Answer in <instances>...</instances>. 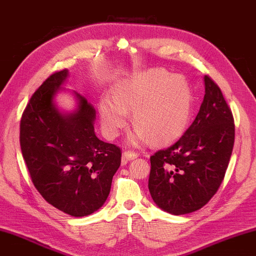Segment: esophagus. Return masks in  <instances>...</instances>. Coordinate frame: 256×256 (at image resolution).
Masks as SVG:
<instances>
[{
  "instance_id": "34e87169",
  "label": "esophagus",
  "mask_w": 256,
  "mask_h": 256,
  "mask_svg": "<svg viewBox=\"0 0 256 256\" xmlns=\"http://www.w3.org/2000/svg\"><path fill=\"white\" fill-rule=\"evenodd\" d=\"M138 156H140V154L132 152V150H126V152H124V154H122L124 160H126V161H132V160H134V158H137Z\"/></svg>"
}]
</instances>
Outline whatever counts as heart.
<instances>
[{
	"label": "heart",
	"instance_id": "obj_1",
	"mask_svg": "<svg viewBox=\"0 0 256 256\" xmlns=\"http://www.w3.org/2000/svg\"><path fill=\"white\" fill-rule=\"evenodd\" d=\"M192 92L182 76H171L163 69H148L118 80L112 98L100 100L98 112L103 132L110 140L120 135L132 111L137 126L128 137L129 144L140 145L152 140L164 144L178 138L190 122Z\"/></svg>",
	"mask_w": 256,
	"mask_h": 256
}]
</instances>
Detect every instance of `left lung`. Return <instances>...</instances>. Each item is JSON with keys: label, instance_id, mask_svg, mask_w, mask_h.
I'll use <instances>...</instances> for the list:
<instances>
[{"label": "left lung", "instance_id": "8db88e82", "mask_svg": "<svg viewBox=\"0 0 256 256\" xmlns=\"http://www.w3.org/2000/svg\"><path fill=\"white\" fill-rule=\"evenodd\" d=\"M203 80L205 95L194 122L177 143L150 156V196L170 214L203 208L219 190L232 156V111L216 82L208 76Z\"/></svg>", "mask_w": 256, "mask_h": 256}]
</instances>
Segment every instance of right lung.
<instances>
[{
	"label": "right lung",
	"instance_id": "add662e5",
	"mask_svg": "<svg viewBox=\"0 0 256 256\" xmlns=\"http://www.w3.org/2000/svg\"><path fill=\"white\" fill-rule=\"evenodd\" d=\"M68 77L66 69L58 71L34 93L20 122V146L34 186L46 202L80 218L106 203L121 150L98 140L95 108L80 94L72 92V111L58 108L56 96Z\"/></svg>",
	"mask_w": 256,
	"mask_h": 256
}]
</instances>
